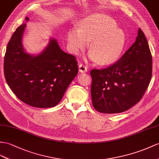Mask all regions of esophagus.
<instances>
[{
    "instance_id": "1",
    "label": "esophagus",
    "mask_w": 159,
    "mask_h": 159,
    "mask_svg": "<svg viewBox=\"0 0 159 159\" xmlns=\"http://www.w3.org/2000/svg\"><path fill=\"white\" fill-rule=\"evenodd\" d=\"M87 67L85 66V65L82 63H80L79 64V71L81 73L83 72H86L87 71Z\"/></svg>"
}]
</instances>
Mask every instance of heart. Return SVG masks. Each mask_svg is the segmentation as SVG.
Here are the masks:
<instances>
[{"mask_svg":"<svg viewBox=\"0 0 159 159\" xmlns=\"http://www.w3.org/2000/svg\"><path fill=\"white\" fill-rule=\"evenodd\" d=\"M113 19L102 14H93L84 18L80 28H74L67 34L70 51L78 54L90 40L89 58L98 63L108 65L114 63L121 56L125 44V35L117 28Z\"/></svg>","mask_w":159,"mask_h":159,"instance_id":"1","label":"heart"}]
</instances>
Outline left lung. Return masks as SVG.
<instances>
[{
  "label": "left lung",
  "mask_w": 159,
  "mask_h": 159,
  "mask_svg": "<svg viewBox=\"0 0 159 159\" xmlns=\"http://www.w3.org/2000/svg\"><path fill=\"white\" fill-rule=\"evenodd\" d=\"M152 63L148 41L139 28L136 40L116 63L91 70L94 109L100 113H119L137 104L148 87Z\"/></svg>",
  "instance_id": "1"
}]
</instances>
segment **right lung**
I'll use <instances>...</instances> for the list:
<instances>
[{
  "label": "right lung",
  "instance_id": "1",
  "mask_svg": "<svg viewBox=\"0 0 159 159\" xmlns=\"http://www.w3.org/2000/svg\"><path fill=\"white\" fill-rule=\"evenodd\" d=\"M25 25L18 27L7 44L4 59L6 82L23 102L36 108L54 107L78 73L77 61L75 56L63 52L55 39L40 55L25 53L21 43Z\"/></svg>",
  "mask_w": 159,
  "mask_h": 159
}]
</instances>
